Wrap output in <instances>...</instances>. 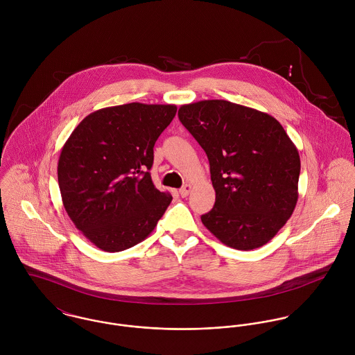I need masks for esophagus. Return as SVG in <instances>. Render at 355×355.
Returning <instances> with one entry per match:
<instances>
[{"instance_id":"34e87169","label":"esophagus","mask_w":355,"mask_h":355,"mask_svg":"<svg viewBox=\"0 0 355 355\" xmlns=\"http://www.w3.org/2000/svg\"><path fill=\"white\" fill-rule=\"evenodd\" d=\"M190 191H191V184H184V186L179 190V194H180L183 198H186V197L190 194Z\"/></svg>"}]
</instances>
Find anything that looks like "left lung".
I'll return each instance as SVG.
<instances>
[{
  "instance_id": "obj_1",
  "label": "left lung",
  "mask_w": 355,
  "mask_h": 355,
  "mask_svg": "<svg viewBox=\"0 0 355 355\" xmlns=\"http://www.w3.org/2000/svg\"><path fill=\"white\" fill-rule=\"evenodd\" d=\"M178 116L210 165L216 202L201 216L203 225L236 250L268 243L298 201L301 159L282 124L224 100L182 105Z\"/></svg>"
}]
</instances>
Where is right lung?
I'll return each mask as SVG.
<instances>
[{
    "instance_id": "1",
    "label": "right lung",
    "mask_w": 355,
    "mask_h": 355,
    "mask_svg": "<svg viewBox=\"0 0 355 355\" xmlns=\"http://www.w3.org/2000/svg\"><path fill=\"white\" fill-rule=\"evenodd\" d=\"M176 105L139 102L86 116L61 149L57 166L64 207L75 227L103 252L146 239L172 201L153 184V148Z\"/></svg>"
}]
</instances>
